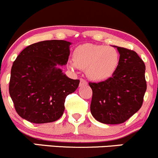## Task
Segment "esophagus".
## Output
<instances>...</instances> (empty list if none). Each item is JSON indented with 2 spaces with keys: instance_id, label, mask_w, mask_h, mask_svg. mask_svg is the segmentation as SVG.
<instances>
[{
  "instance_id": "1",
  "label": "esophagus",
  "mask_w": 158,
  "mask_h": 158,
  "mask_svg": "<svg viewBox=\"0 0 158 158\" xmlns=\"http://www.w3.org/2000/svg\"><path fill=\"white\" fill-rule=\"evenodd\" d=\"M88 82H86V80H85L83 79H80V84H79V86H84L87 85Z\"/></svg>"
}]
</instances>
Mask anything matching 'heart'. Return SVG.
I'll return each instance as SVG.
<instances>
[{
  "instance_id": "heart-1",
  "label": "heart",
  "mask_w": 158,
  "mask_h": 158,
  "mask_svg": "<svg viewBox=\"0 0 158 158\" xmlns=\"http://www.w3.org/2000/svg\"><path fill=\"white\" fill-rule=\"evenodd\" d=\"M71 69H86L88 77L94 81L108 79L117 70L119 63L118 51L114 48L91 43L79 45L73 53Z\"/></svg>"
}]
</instances>
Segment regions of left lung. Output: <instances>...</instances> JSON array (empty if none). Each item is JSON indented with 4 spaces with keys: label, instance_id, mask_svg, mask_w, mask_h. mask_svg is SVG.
I'll list each match as a JSON object with an SVG mask.
<instances>
[{
    "label": "left lung",
    "instance_id": "1",
    "mask_svg": "<svg viewBox=\"0 0 158 158\" xmlns=\"http://www.w3.org/2000/svg\"><path fill=\"white\" fill-rule=\"evenodd\" d=\"M119 63L111 77L89 82L92 89L90 110L96 120L105 124L126 122L141 108L147 84L145 65L134 51L116 47Z\"/></svg>",
    "mask_w": 158,
    "mask_h": 158
}]
</instances>
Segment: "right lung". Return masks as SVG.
Listing matches in <instances>:
<instances>
[{
  "mask_svg": "<svg viewBox=\"0 0 158 158\" xmlns=\"http://www.w3.org/2000/svg\"><path fill=\"white\" fill-rule=\"evenodd\" d=\"M70 42L50 40L21 51L11 68L9 92L17 114L34 123L57 120L64 114L66 96L76 90L79 79L68 78L66 65Z\"/></svg>",
  "mask_w": 158,
  "mask_h": 158,
  "instance_id": "1",
  "label": "right lung"
}]
</instances>
